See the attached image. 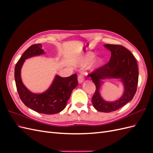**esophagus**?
<instances>
[{
    "label": "esophagus",
    "instance_id": "esophagus-1",
    "mask_svg": "<svg viewBox=\"0 0 153 153\" xmlns=\"http://www.w3.org/2000/svg\"><path fill=\"white\" fill-rule=\"evenodd\" d=\"M84 75H83V73H80L78 75V82L80 83H82L83 82H84Z\"/></svg>",
    "mask_w": 153,
    "mask_h": 153
}]
</instances>
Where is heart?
Here are the masks:
<instances>
[{
	"instance_id": "obj_1",
	"label": "heart",
	"mask_w": 153,
	"mask_h": 153,
	"mask_svg": "<svg viewBox=\"0 0 153 153\" xmlns=\"http://www.w3.org/2000/svg\"><path fill=\"white\" fill-rule=\"evenodd\" d=\"M94 57V55L91 53H89L86 54V55H85V56H84L81 59L80 64L83 66L87 65V64H89L92 61V60L93 59ZM101 61H100V59H98V60H96V61L93 63V64H92V67H93L94 68H96L97 67L100 66L101 65Z\"/></svg>"
}]
</instances>
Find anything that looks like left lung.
<instances>
[{
  "label": "left lung",
  "instance_id": "1",
  "mask_svg": "<svg viewBox=\"0 0 153 153\" xmlns=\"http://www.w3.org/2000/svg\"><path fill=\"white\" fill-rule=\"evenodd\" d=\"M105 47L111 51L109 62L95 69L88 76L91 78L96 85V91L92 98L94 107L99 112H110L121 108L133 99L137 89L138 69L135 57L123 46L106 44ZM106 77L120 78L123 82L125 92L119 100L107 102L100 97V80Z\"/></svg>",
  "mask_w": 153,
  "mask_h": 153
}]
</instances>
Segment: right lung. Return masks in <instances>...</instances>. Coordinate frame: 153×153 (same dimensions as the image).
Segmentation results:
<instances>
[{"mask_svg": "<svg viewBox=\"0 0 153 153\" xmlns=\"http://www.w3.org/2000/svg\"><path fill=\"white\" fill-rule=\"evenodd\" d=\"M43 53L42 46L39 43L31 45L25 51L15 66L16 86L21 100L27 106L39 113L55 114L65 108L73 90L78 85L77 75L73 74L66 78L57 75L52 85L44 93H32L22 82L21 68L26 59Z\"/></svg>", "mask_w": 153, "mask_h": 153, "instance_id": "obj_1", "label": "right lung"}]
</instances>
